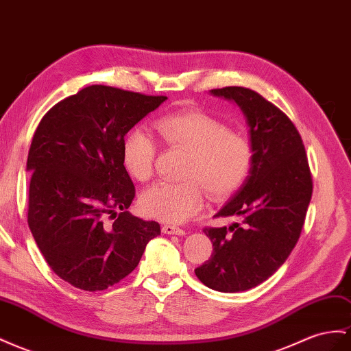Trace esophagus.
<instances>
[{
    "label": "esophagus",
    "instance_id": "esophagus-1",
    "mask_svg": "<svg viewBox=\"0 0 351 351\" xmlns=\"http://www.w3.org/2000/svg\"><path fill=\"white\" fill-rule=\"evenodd\" d=\"M162 232H164L165 234H177V236L186 234L183 229H180V227L171 226V224H164V226H162Z\"/></svg>",
    "mask_w": 351,
    "mask_h": 351
}]
</instances>
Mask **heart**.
Wrapping results in <instances>:
<instances>
[{
	"instance_id": "b5f03b06",
	"label": "heart",
	"mask_w": 351,
	"mask_h": 351,
	"mask_svg": "<svg viewBox=\"0 0 351 351\" xmlns=\"http://www.w3.org/2000/svg\"><path fill=\"white\" fill-rule=\"evenodd\" d=\"M168 146L189 154L183 183H156L141 196L143 211L165 223H183L204 204V189L214 199L232 195L248 178L254 145L248 136L232 131L223 121L202 110H182L155 124ZM156 143L146 130L136 128L122 146L127 171L138 182L154 173Z\"/></svg>"
}]
</instances>
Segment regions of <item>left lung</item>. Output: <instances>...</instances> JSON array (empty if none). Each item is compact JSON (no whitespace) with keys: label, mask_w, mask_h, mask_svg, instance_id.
Segmentation results:
<instances>
[{"label":"left lung","mask_w":351,"mask_h":351,"mask_svg":"<svg viewBox=\"0 0 351 351\" xmlns=\"http://www.w3.org/2000/svg\"><path fill=\"white\" fill-rule=\"evenodd\" d=\"M210 93L239 106L254 145V165L215 214L234 223L204 230L213 255L195 273L214 291L241 292L267 280L287 261L304 224L313 183L302 140L285 113L250 88Z\"/></svg>","instance_id":"1"}]
</instances>
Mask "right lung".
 <instances>
[{
	"instance_id": "right-lung-1",
	"label": "right lung",
	"mask_w": 351,
	"mask_h": 351,
	"mask_svg": "<svg viewBox=\"0 0 351 351\" xmlns=\"http://www.w3.org/2000/svg\"><path fill=\"white\" fill-rule=\"evenodd\" d=\"M165 96L90 85L53 106L38 125L27 224L43 257L60 279L103 291L137 267L156 221L131 215L136 187L122 160L127 132ZM110 215L116 220L106 225Z\"/></svg>"
}]
</instances>
